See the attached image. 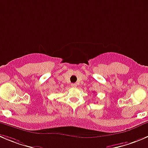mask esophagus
Segmentation results:
<instances>
[{"instance_id":"34e87169","label":"esophagus","mask_w":148,"mask_h":148,"mask_svg":"<svg viewBox=\"0 0 148 148\" xmlns=\"http://www.w3.org/2000/svg\"><path fill=\"white\" fill-rule=\"evenodd\" d=\"M71 86L73 87H77V84H75V83H73V84H71Z\"/></svg>"}]
</instances>
